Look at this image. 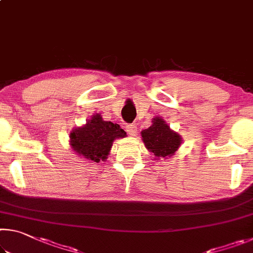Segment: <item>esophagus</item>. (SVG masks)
<instances>
[{"label": "esophagus", "mask_w": 253, "mask_h": 253, "mask_svg": "<svg viewBox=\"0 0 253 253\" xmlns=\"http://www.w3.org/2000/svg\"><path fill=\"white\" fill-rule=\"evenodd\" d=\"M126 131L131 136H135L137 134V126L135 124H131V125L126 126Z\"/></svg>", "instance_id": "esophagus-1"}]
</instances>
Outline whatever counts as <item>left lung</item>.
<instances>
[{"instance_id":"1","label":"left lung","mask_w":253,"mask_h":253,"mask_svg":"<svg viewBox=\"0 0 253 253\" xmlns=\"http://www.w3.org/2000/svg\"><path fill=\"white\" fill-rule=\"evenodd\" d=\"M145 147L154 155V160L172 157L178 151L183 143L178 132L170 129V127L162 117H154L152 125L147 129L140 131Z\"/></svg>"}]
</instances>
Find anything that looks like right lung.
Segmentation results:
<instances>
[{
  "mask_svg": "<svg viewBox=\"0 0 253 253\" xmlns=\"http://www.w3.org/2000/svg\"><path fill=\"white\" fill-rule=\"evenodd\" d=\"M126 136L118 124L106 122L100 114H93L84 125L70 131L69 145L78 156L90 163H99L108 158L114 140Z\"/></svg>",
  "mask_w": 253,
  "mask_h": 253,
  "instance_id": "1",
  "label": "right lung"
}]
</instances>
